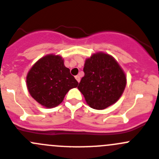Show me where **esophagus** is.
I'll return each instance as SVG.
<instances>
[{"label": "esophagus", "instance_id": "34e87169", "mask_svg": "<svg viewBox=\"0 0 159 159\" xmlns=\"http://www.w3.org/2000/svg\"><path fill=\"white\" fill-rule=\"evenodd\" d=\"M75 80H77V82H78V83L80 82V77L79 76V75H75Z\"/></svg>", "mask_w": 159, "mask_h": 159}]
</instances>
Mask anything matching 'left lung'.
I'll list each match as a JSON object with an SVG mask.
<instances>
[{"instance_id":"left-lung-1","label":"left lung","mask_w":159,"mask_h":159,"mask_svg":"<svg viewBox=\"0 0 159 159\" xmlns=\"http://www.w3.org/2000/svg\"><path fill=\"white\" fill-rule=\"evenodd\" d=\"M84 76L78 86L90 108L103 110L120 98L126 85V74L110 54L97 52L85 61Z\"/></svg>"}]
</instances>
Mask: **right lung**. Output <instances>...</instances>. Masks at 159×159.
Returning <instances> with one entry per match:
<instances>
[{"instance_id":"add662e5","label":"right lung","mask_w":159,"mask_h":159,"mask_svg":"<svg viewBox=\"0 0 159 159\" xmlns=\"http://www.w3.org/2000/svg\"><path fill=\"white\" fill-rule=\"evenodd\" d=\"M79 83L70 74L60 55L43 56L32 66L26 75V86L32 98L47 108L61 103L65 96Z\"/></svg>"}]
</instances>
